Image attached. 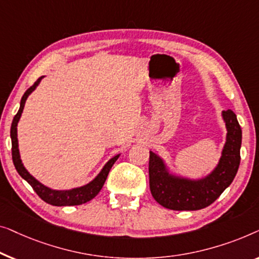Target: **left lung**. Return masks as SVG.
<instances>
[{
	"label": "left lung",
	"instance_id": "left-lung-1",
	"mask_svg": "<svg viewBox=\"0 0 259 259\" xmlns=\"http://www.w3.org/2000/svg\"><path fill=\"white\" fill-rule=\"evenodd\" d=\"M227 141L216 167L205 177L191 180L171 174L164 159L150 151L149 184L155 201L170 210H199L209 206L232 183L240 162L242 129L232 110L222 111Z\"/></svg>",
	"mask_w": 259,
	"mask_h": 259
}]
</instances>
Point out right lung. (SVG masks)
I'll use <instances>...</instances> for the list:
<instances>
[{
	"label": "right lung",
	"mask_w": 259,
	"mask_h": 259,
	"mask_svg": "<svg viewBox=\"0 0 259 259\" xmlns=\"http://www.w3.org/2000/svg\"><path fill=\"white\" fill-rule=\"evenodd\" d=\"M43 77H45V76L39 77L37 81L34 83V85H31L30 88L24 93L23 96H22L19 111H17V114L13 119L12 128H10V137H12V156H13L14 165H15L17 172L20 174V176L31 185V188L34 189V191L45 202L55 206L81 205V204H84L87 202L92 201L95 196L101 191L102 187L104 185L105 180H107L109 171H110L111 166L114 165V163L117 161V158L119 157V154L109 159V161L104 164V166L102 167L100 174H98L92 182H89V183L85 185H82V187L69 189V190H54V189L46 187L45 184H42L41 182L36 180L34 176H31L21 161L20 150H19V140H17V123H19L22 112H23V108L28 96L34 92L36 87L39 84V82H41V79Z\"/></svg>",
	"instance_id": "obj_1"
}]
</instances>
